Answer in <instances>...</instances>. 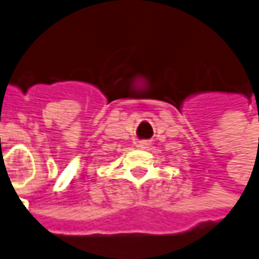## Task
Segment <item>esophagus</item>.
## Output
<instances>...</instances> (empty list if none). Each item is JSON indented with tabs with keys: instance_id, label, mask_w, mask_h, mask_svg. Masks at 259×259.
I'll return each mask as SVG.
<instances>
[{
	"instance_id": "obj_1",
	"label": "esophagus",
	"mask_w": 259,
	"mask_h": 259,
	"mask_svg": "<svg viewBox=\"0 0 259 259\" xmlns=\"http://www.w3.org/2000/svg\"><path fill=\"white\" fill-rule=\"evenodd\" d=\"M150 146H151V143L147 142V140H143V142H139V147L143 148V150H144V148H148V147H150Z\"/></svg>"
}]
</instances>
